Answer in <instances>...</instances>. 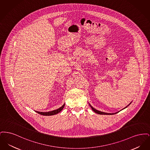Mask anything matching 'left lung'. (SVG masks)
I'll list each match as a JSON object with an SVG mask.
<instances>
[{
    "instance_id": "8db88e82",
    "label": "left lung",
    "mask_w": 150,
    "mask_h": 150,
    "mask_svg": "<svg viewBox=\"0 0 150 150\" xmlns=\"http://www.w3.org/2000/svg\"><path fill=\"white\" fill-rule=\"evenodd\" d=\"M131 103L132 102H130L129 104L127 106H128L129 105H130V104H131ZM89 105H90V106H91V107L92 108V110H93V111L94 112H95L96 113H97V114H100V115H114V114H116V113H117V112H115V113H112V114H110V113H106V112H102V111H98V110H96V109H95L94 108H93L90 104H89ZM127 106L126 107H125L124 108H127ZM124 108H123V109H124ZM122 109V110H123Z\"/></svg>"
}]
</instances>
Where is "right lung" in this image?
<instances>
[{
  "label": "right lung",
  "instance_id": "obj_1",
  "mask_svg": "<svg viewBox=\"0 0 150 150\" xmlns=\"http://www.w3.org/2000/svg\"><path fill=\"white\" fill-rule=\"evenodd\" d=\"M64 105H62L61 107H59V108H58L57 110H53L51 111H49V112H40V111H35L36 112L39 114L42 115H44V116H50V115H54L57 114L58 113H59L60 111H61L64 107Z\"/></svg>",
  "mask_w": 150,
  "mask_h": 150
}]
</instances>
